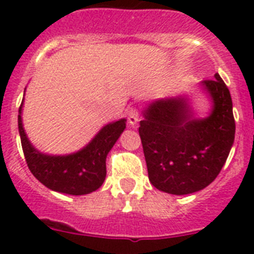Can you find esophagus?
<instances>
[{
	"label": "esophagus",
	"instance_id": "obj_1",
	"mask_svg": "<svg viewBox=\"0 0 254 254\" xmlns=\"http://www.w3.org/2000/svg\"><path fill=\"white\" fill-rule=\"evenodd\" d=\"M138 121H139L138 111H137V109H134V108H130V109L127 111V123L134 127L135 124L138 123Z\"/></svg>",
	"mask_w": 254,
	"mask_h": 254
}]
</instances>
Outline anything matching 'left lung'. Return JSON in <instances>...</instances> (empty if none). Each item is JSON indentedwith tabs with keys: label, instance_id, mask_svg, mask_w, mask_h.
Segmentation results:
<instances>
[{
	"label": "left lung",
	"instance_id": "1",
	"mask_svg": "<svg viewBox=\"0 0 254 254\" xmlns=\"http://www.w3.org/2000/svg\"><path fill=\"white\" fill-rule=\"evenodd\" d=\"M200 85L212 101L204 119L193 116L186 96L157 100L143 111L138 131L149 181L163 192L187 195L205 189L221 171L235 141L228 87L219 73Z\"/></svg>",
	"mask_w": 254,
	"mask_h": 254
}]
</instances>
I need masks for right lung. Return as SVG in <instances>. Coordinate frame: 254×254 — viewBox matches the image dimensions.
I'll use <instances>...</instances> for the list:
<instances>
[{"label":"right lung","instance_id":"right-lung-1","mask_svg":"<svg viewBox=\"0 0 254 254\" xmlns=\"http://www.w3.org/2000/svg\"><path fill=\"white\" fill-rule=\"evenodd\" d=\"M22 101L18 115V129L22 150L30 171L47 189L68 195H85L101 187L107 175L108 153L127 127V120L105 125L81 150L68 155H49L30 143L22 124Z\"/></svg>","mask_w":254,"mask_h":254}]
</instances>
